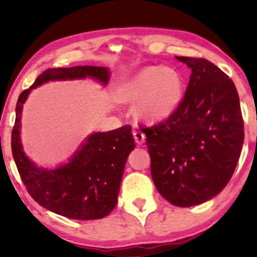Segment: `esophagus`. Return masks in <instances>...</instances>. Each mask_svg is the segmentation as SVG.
<instances>
[{
  "label": "esophagus",
  "instance_id": "obj_1",
  "mask_svg": "<svg viewBox=\"0 0 257 257\" xmlns=\"http://www.w3.org/2000/svg\"><path fill=\"white\" fill-rule=\"evenodd\" d=\"M133 137H135L136 143L139 144V145H142L145 142V135L142 131H139V130H135L133 131Z\"/></svg>",
  "mask_w": 257,
  "mask_h": 257
}]
</instances>
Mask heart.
<instances>
[{"label": "heart", "mask_w": 257, "mask_h": 257, "mask_svg": "<svg viewBox=\"0 0 257 257\" xmlns=\"http://www.w3.org/2000/svg\"><path fill=\"white\" fill-rule=\"evenodd\" d=\"M121 98L137 101L135 112L147 121L170 118L180 106L185 93L184 79L178 70L147 66L122 84Z\"/></svg>", "instance_id": "1"}]
</instances>
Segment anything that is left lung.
Instances as JSON below:
<instances>
[{
	"mask_svg": "<svg viewBox=\"0 0 257 257\" xmlns=\"http://www.w3.org/2000/svg\"><path fill=\"white\" fill-rule=\"evenodd\" d=\"M192 70L178 110L144 127L154 185L168 202L191 207L219 194L240 158L244 131L229 77L205 58L175 57Z\"/></svg>",
	"mask_w": 257,
	"mask_h": 257,
	"instance_id": "1",
	"label": "left lung"
}]
</instances>
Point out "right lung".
<instances>
[{
    "label": "right lung",
    "instance_id": "1",
    "mask_svg": "<svg viewBox=\"0 0 257 257\" xmlns=\"http://www.w3.org/2000/svg\"><path fill=\"white\" fill-rule=\"evenodd\" d=\"M90 77L106 85L110 71L103 66H73L45 70L29 89L20 94L12 132V151L24 186L38 205L75 220H96L114 209L126 160L136 144L130 125L87 137L69 163L48 170L26 156L21 143V114L31 90L49 80Z\"/></svg>",
    "mask_w": 257,
    "mask_h": 257
}]
</instances>
